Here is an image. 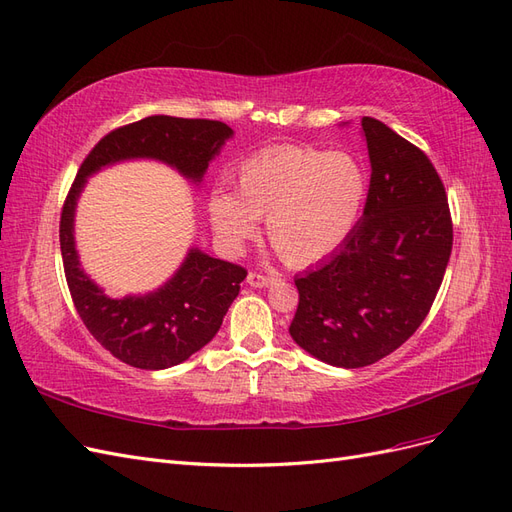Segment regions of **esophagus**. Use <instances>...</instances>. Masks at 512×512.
<instances>
[{
  "instance_id": "obj_1",
  "label": "esophagus",
  "mask_w": 512,
  "mask_h": 512,
  "mask_svg": "<svg viewBox=\"0 0 512 512\" xmlns=\"http://www.w3.org/2000/svg\"><path fill=\"white\" fill-rule=\"evenodd\" d=\"M275 277H269V275H262V273H256L252 271L250 275H247V284L254 286V288H267L273 284Z\"/></svg>"
}]
</instances>
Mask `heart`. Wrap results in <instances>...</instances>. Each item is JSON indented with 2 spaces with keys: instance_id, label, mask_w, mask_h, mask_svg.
Returning a JSON list of instances; mask_svg holds the SVG:
<instances>
[{
  "instance_id": "b5f03b06",
  "label": "heart",
  "mask_w": 512,
  "mask_h": 512,
  "mask_svg": "<svg viewBox=\"0 0 512 512\" xmlns=\"http://www.w3.org/2000/svg\"><path fill=\"white\" fill-rule=\"evenodd\" d=\"M369 190L365 166L348 151L282 145L241 162L235 196L213 194L209 218L239 250L265 220L267 239L290 267L331 256L359 222Z\"/></svg>"
}]
</instances>
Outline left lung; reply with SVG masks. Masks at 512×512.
Here are the masks:
<instances>
[{
  "label": "left lung",
  "instance_id": "obj_1",
  "mask_svg": "<svg viewBox=\"0 0 512 512\" xmlns=\"http://www.w3.org/2000/svg\"><path fill=\"white\" fill-rule=\"evenodd\" d=\"M371 179L344 245L294 277L290 337L333 367H365L421 327L453 250L444 185L425 153L374 117L361 119Z\"/></svg>",
  "mask_w": 512,
  "mask_h": 512
}]
</instances>
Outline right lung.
I'll use <instances>...</instances> for the list:
<instances>
[{"instance_id":"obj_1","label":"right lung","mask_w":512,"mask_h":512,"mask_svg":"<svg viewBox=\"0 0 512 512\" xmlns=\"http://www.w3.org/2000/svg\"><path fill=\"white\" fill-rule=\"evenodd\" d=\"M232 134L222 121L151 115L106 134L79 168L61 211V258L76 312L89 333L123 363L168 369L188 361L220 331L247 271L190 247L181 267L160 288L108 297L83 271L74 241L76 203L87 179L119 162L156 160L200 185Z\"/></svg>"}]
</instances>
